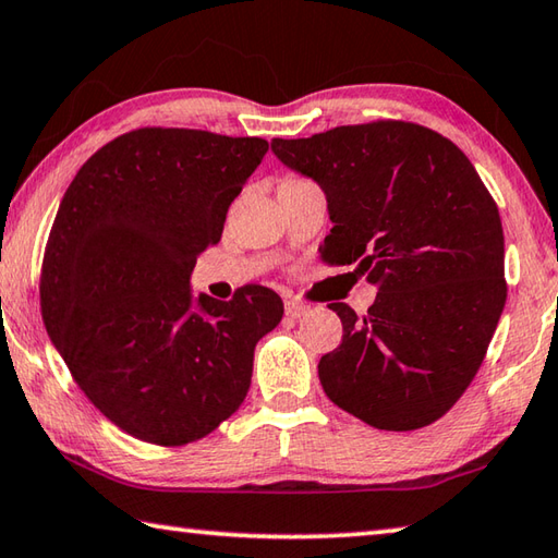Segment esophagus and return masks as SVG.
<instances>
[{"mask_svg":"<svg viewBox=\"0 0 558 558\" xmlns=\"http://www.w3.org/2000/svg\"><path fill=\"white\" fill-rule=\"evenodd\" d=\"M283 311H287L289 318H301V315H306L311 308L306 306V303H301V301H293V299H289L287 303H283Z\"/></svg>","mask_w":558,"mask_h":558,"instance_id":"34e87169","label":"esophagus"}]
</instances>
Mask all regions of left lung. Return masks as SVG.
Wrapping results in <instances>:
<instances>
[{
	"label": "left lung",
	"mask_w": 558,
	"mask_h": 558,
	"mask_svg": "<svg viewBox=\"0 0 558 558\" xmlns=\"http://www.w3.org/2000/svg\"><path fill=\"white\" fill-rule=\"evenodd\" d=\"M328 198V265L378 289L356 315L330 303L342 342L318 364L330 401L378 429H417L454 405L506 306V240L474 165L445 135L405 121L338 125L271 141Z\"/></svg>",
	"instance_id": "left-lung-1"
}]
</instances>
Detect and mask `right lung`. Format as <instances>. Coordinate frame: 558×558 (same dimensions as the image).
<instances>
[{"mask_svg":"<svg viewBox=\"0 0 558 558\" xmlns=\"http://www.w3.org/2000/svg\"><path fill=\"white\" fill-rule=\"evenodd\" d=\"M269 143L138 129L94 153L62 196L40 313L84 396L150 445L202 439L245 401L255 344L283 303L267 287L192 296L196 257L223 233Z\"/></svg>","mask_w":558,"mask_h":558,"instance_id":"1","label":"right lung"}]
</instances>
